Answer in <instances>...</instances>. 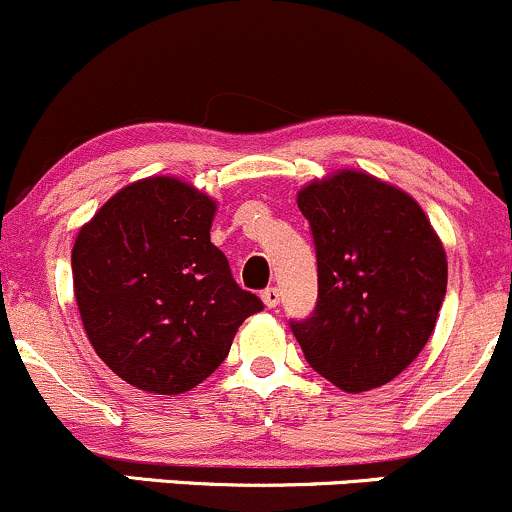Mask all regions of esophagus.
<instances>
[{"label": "esophagus", "mask_w": 512, "mask_h": 512, "mask_svg": "<svg viewBox=\"0 0 512 512\" xmlns=\"http://www.w3.org/2000/svg\"><path fill=\"white\" fill-rule=\"evenodd\" d=\"M261 300H263V305L268 307V310H273V307H278L280 305V290L278 288H266L261 293Z\"/></svg>", "instance_id": "esophagus-1"}]
</instances>
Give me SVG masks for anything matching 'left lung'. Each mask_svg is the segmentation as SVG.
Returning a JSON list of instances; mask_svg holds the SVG:
<instances>
[{"label":"left lung","instance_id":"left-lung-1","mask_svg":"<svg viewBox=\"0 0 512 512\" xmlns=\"http://www.w3.org/2000/svg\"><path fill=\"white\" fill-rule=\"evenodd\" d=\"M317 307L293 322L307 364L346 393L386 386L425 349L447 293L442 239L408 192L344 168L298 190Z\"/></svg>","mask_w":512,"mask_h":512}]
</instances>
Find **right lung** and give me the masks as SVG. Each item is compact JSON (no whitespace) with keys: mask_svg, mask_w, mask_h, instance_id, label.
<instances>
[{"mask_svg":"<svg viewBox=\"0 0 512 512\" xmlns=\"http://www.w3.org/2000/svg\"><path fill=\"white\" fill-rule=\"evenodd\" d=\"M217 202L173 175L136 180L82 224L73 288L97 356L134 388L178 395L227 359L263 302L210 241Z\"/></svg>","mask_w":512,"mask_h":512,"instance_id":"right-lung-1","label":"right lung"}]
</instances>
